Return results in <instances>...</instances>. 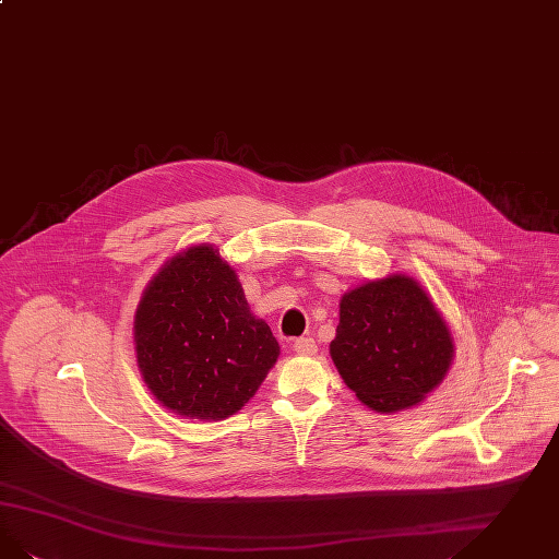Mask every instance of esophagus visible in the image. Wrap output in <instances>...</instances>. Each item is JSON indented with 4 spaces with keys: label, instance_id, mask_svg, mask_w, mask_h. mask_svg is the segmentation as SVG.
Wrapping results in <instances>:
<instances>
[{
    "label": "esophagus",
    "instance_id": "esophagus-1",
    "mask_svg": "<svg viewBox=\"0 0 559 559\" xmlns=\"http://www.w3.org/2000/svg\"><path fill=\"white\" fill-rule=\"evenodd\" d=\"M293 349H295L299 356H313V354L318 352V345H316V341H313L312 336H299V338H295Z\"/></svg>",
    "mask_w": 559,
    "mask_h": 559
}]
</instances>
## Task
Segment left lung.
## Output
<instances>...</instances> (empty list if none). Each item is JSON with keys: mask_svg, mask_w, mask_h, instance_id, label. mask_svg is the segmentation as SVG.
I'll list each match as a JSON object with an SVG mask.
<instances>
[{"mask_svg": "<svg viewBox=\"0 0 559 559\" xmlns=\"http://www.w3.org/2000/svg\"><path fill=\"white\" fill-rule=\"evenodd\" d=\"M453 356L451 329L416 278L391 272L343 293L331 358L370 409L397 414L420 405Z\"/></svg>", "mask_w": 559, "mask_h": 559, "instance_id": "8db88e82", "label": "left lung"}]
</instances>
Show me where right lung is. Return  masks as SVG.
Returning <instances> with one entry per match:
<instances>
[{"mask_svg": "<svg viewBox=\"0 0 559 559\" xmlns=\"http://www.w3.org/2000/svg\"><path fill=\"white\" fill-rule=\"evenodd\" d=\"M133 338L156 402L203 423L237 414L281 356L237 272L210 243L187 247L157 270L141 293Z\"/></svg>", "mask_w": 559, "mask_h": 559, "instance_id": "1", "label": "right lung"}]
</instances>
